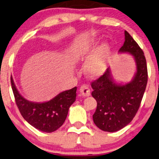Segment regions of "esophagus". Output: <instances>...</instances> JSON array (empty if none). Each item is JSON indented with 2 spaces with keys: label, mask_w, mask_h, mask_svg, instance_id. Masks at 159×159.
I'll return each mask as SVG.
<instances>
[{
  "label": "esophagus",
  "mask_w": 159,
  "mask_h": 159,
  "mask_svg": "<svg viewBox=\"0 0 159 159\" xmlns=\"http://www.w3.org/2000/svg\"><path fill=\"white\" fill-rule=\"evenodd\" d=\"M80 93H81L82 94V96H84V97H89L90 94H91L89 86L87 85L81 86V88H80Z\"/></svg>",
  "instance_id": "esophagus-1"
}]
</instances>
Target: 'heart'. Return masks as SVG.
Listing matches in <instances>:
<instances>
[{"mask_svg":"<svg viewBox=\"0 0 159 159\" xmlns=\"http://www.w3.org/2000/svg\"><path fill=\"white\" fill-rule=\"evenodd\" d=\"M93 47V43H89L81 47L78 53V59H84L88 55ZM109 57V47L107 43L101 44L99 47L86 59L84 62V70L90 78H98L105 73L108 67Z\"/></svg>","mask_w":159,"mask_h":159,"instance_id":"1","label":"heart"}]
</instances>
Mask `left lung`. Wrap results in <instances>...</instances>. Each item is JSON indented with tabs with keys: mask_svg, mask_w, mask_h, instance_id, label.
<instances>
[{
	"mask_svg": "<svg viewBox=\"0 0 159 159\" xmlns=\"http://www.w3.org/2000/svg\"><path fill=\"white\" fill-rule=\"evenodd\" d=\"M120 53L133 56L136 73L130 82L118 84L112 76L111 68L92 83V95L97 101L92 116L98 128L103 131L115 132L125 127L135 116L148 83V69L144 53L133 37L125 31V42Z\"/></svg>",
	"mask_w": 159,
	"mask_h": 159,
	"instance_id": "obj_1",
	"label": "left lung"
}]
</instances>
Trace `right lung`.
<instances>
[{
    "label": "right lung",
    "instance_id": "obj_1",
    "mask_svg": "<svg viewBox=\"0 0 159 159\" xmlns=\"http://www.w3.org/2000/svg\"><path fill=\"white\" fill-rule=\"evenodd\" d=\"M11 84L16 104L21 115L31 125L45 133H51L61 127L67 118L70 107L76 99L75 86L60 92L49 101L31 102L18 92L12 77Z\"/></svg>",
    "mask_w": 159,
    "mask_h": 159
}]
</instances>
